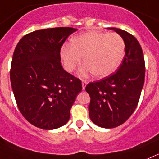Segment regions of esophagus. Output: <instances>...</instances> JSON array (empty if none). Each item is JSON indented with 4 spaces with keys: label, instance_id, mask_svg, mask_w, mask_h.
<instances>
[{
    "label": "esophagus",
    "instance_id": "obj_1",
    "mask_svg": "<svg viewBox=\"0 0 159 159\" xmlns=\"http://www.w3.org/2000/svg\"><path fill=\"white\" fill-rule=\"evenodd\" d=\"M87 81H85V80H83V81H82V82H81V84H82V89H85V86H86V85H87Z\"/></svg>",
    "mask_w": 159,
    "mask_h": 159
}]
</instances>
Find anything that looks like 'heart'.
Wrapping results in <instances>:
<instances>
[{"instance_id":"b5f03b06","label":"heart","mask_w":159,"mask_h":159,"mask_svg":"<svg viewBox=\"0 0 159 159\" xmlns=\"http://www.w3.org/2000/svg\"><path fill=\"white\" fill-rule=\"evenodd\" d=\"M125 53V41L119 34L103 32H87L76 36L71 45L61 49V57L65 69L72 72L84 56L85 62L78 70L81 77L95 74L105 77L117 69Z\"/></svg>"}]
</instances>
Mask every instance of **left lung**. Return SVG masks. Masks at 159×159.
Returning <instances> with one entry per match:
<instances>
[{
  "label": "left lung",
  "instance_id": "1",
  "mask_svg": "<svg viewBox=\"0 0 159 159\" xmlns=\"http://www.w3.org/2000/svg\"><path fill=\"white\" fill-rule=\"evenodd\" d=\"M111 30L125 41L122 63L116 73L85 87L91 98L89 118L103 128L117 127L130 117L138 106L145 79L144 56L138 40L126 31Z\"/></svg>",
  "mask_w": 159,
  "mask_h": 159
}]
</instances>
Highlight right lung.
Wrapping results in <instances>:
<instances>
[{"label": "right lung", "instance_id": "add662e5", "mask_svg": "<svg viewBox=\"0 0 159 159\" xmlns=\"http://www.w3.org/2000/svg\"><path fill=\"white\" fill-rule=\"evenodd\" d=\"M76 30H36L25 35L15 48L10 81L16 105L24 118L41 129H57L67 123L82 89L81 80L65 71L61 62V46Z\"/></svg>", "mask_w": 159, "mask_h": 159}]
</instances>
